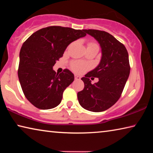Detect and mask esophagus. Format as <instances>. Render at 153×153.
Masks as SVG:
<instances>
[{
    "label": "esophagus",
    "instance_id": "34e87169",
    "mask_svg": "<svg viewBox=\"0 0 153 153\" xmlns=\"http://www.w3.org/2000/svg\"><path fill=\"white\" fill-rule=\"evenodd\" d=\"M75 79H76V80H79L80 79H81V77H80V76H77V75H76V76H75Z\"/></svg>",
    "mask_w": 153,
    "mask_h": 153
}]
</instances>
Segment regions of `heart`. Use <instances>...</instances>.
<instances>
[{
    "label": "heart",
    "instance_id": "obj_1",
    "mask_svg": "<svg viewBox=\"0 0 153 153\" xmlns=\"http://www.w3.org/2000/svg\"><path fill=\"white\" fill-rule=\"evenodd\" d=\"M93 45H97L91 43L88 46H93ZM71 67L72 69H73V70L76 72H77V73H82V72H84V71H86L88 69V66L87 64L82 63V62H74V63H72Z\"/></svg>",
    "mask_w": 153,
    "mask_h": 153
}]
</instances>
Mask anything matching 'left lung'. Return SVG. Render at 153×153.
I'll return each mask as SVG.
<instances>
[{"instance_id":"obj_1","label":"left lung","mask_w":153,"mask_h":153,"mask_svg":"<svg viewBox=\"0 0 153 153\" xmlns=\"http://www.w3.org/2000/svg\"><path fill=\"white\" fill-rule=\"evenodd\" d=\"M84 31L99 44L102 55L99 64L82 77L84 88L77 93V99L85 109L102 112L112 107L121 97L130 71L128 53L125 46L108 32ZM92 76L99 78L94 85L89 80Z\"/></svg>"}]
</instances>
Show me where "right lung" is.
I'll return each mask as SVG.
<instances>
[{
    "mask_svg": "<svg viewBox=\"0 0 153 153\" xmlns=\"http://www.w3.org/2000/svg\"><path fill=\"white\" fill-rule=\"evenodd\" d=\"M84 30L50 26L36 31L23 44L18 77L25 97L36 107L50 109L61 103L74 75L67 69L56 74L53 66L69 44L86 36Z\"/></svg>",
    "mask_w": 153,
    "mask_h": 153,
    "instance_id": "obj_1",
    "label": "right lung"
}]
</instances>
